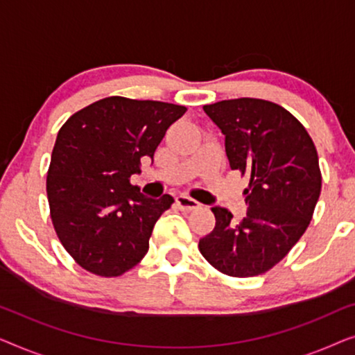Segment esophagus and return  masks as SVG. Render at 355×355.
I'll use <instances>...</instances> for the list:
<instances>
[{"label":"esophagus","instance_id":"1","mask_svg":"<svg viewBox=\"0 0 355 355\" xmlns=\"http://www.w3.org/2000/svg\"><path fill=\"white\" fill-rule=\"evenodd\" d=\"M176 203H178V207L181 208V210H186V211L196 210V208L200 207V203H198L197 200H193V198L189 197V196H184V193H181V196L176 197Z\"/></svg>","mask_w":355,"mask_h":355}]
</instances>
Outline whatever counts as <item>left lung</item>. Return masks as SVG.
<instances>
[{"mask_svg": "<svg viewBox=\"0 0 355 355\" xmlns=\"http://www.w3.org/2000/svg\"><path fill=\"white\" fill-rule=\"evenodd\" d=\"M203 111L225 135L231 169L250 182L244 220L234 225L231 211L213 207L216 225L198 249L221 273L261 275L288 255L310 225L322 191L317 148L304 125L271 101L223 100Z\"/></svg>", "mask_w": 355, "mask_h": 355, "instance_id": "1", "label": "left lung"}]
</instances>
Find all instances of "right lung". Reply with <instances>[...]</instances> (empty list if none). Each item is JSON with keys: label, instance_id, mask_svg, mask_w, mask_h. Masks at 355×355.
<instances>
[{"label": "right lung", "instance_id": "right-lung-1", "mask_svg": "<svg viewBox=\"0 0 355 355\" xmlns=\"http://www.w3.org/2000/svg\"><path fill=\"white\" fill-rule=\"evenodd\" d=\"M187 108L108 96L77 111L56 137L46 178L53 226L69 255L90 273L119 276L148 252L155 223L174 198L145 197L130 176L152 158Z\"/></svg>", "mask_w": 355, "mask_h": 355}]
</instances>
